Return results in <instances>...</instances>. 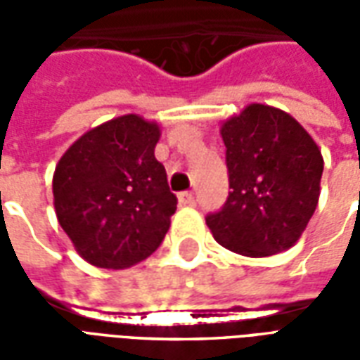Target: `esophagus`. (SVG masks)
Masks as SVG:
<instances>
[{"label":"esophagus","instance_id":"obj_1","mask_svg":"<svg viewBox=\"0 0 360 360\" xmlns=\"http://www.w3.org/2000/svg\"><path fill=\"white\" fill-rule=\"evenodd\" d=\"M179 204H181V206H195V204H196L195 195H193V193H181Z\"/></svg>","mask_w":360,"mask_h":360}]
</instances>
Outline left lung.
Here are the masks:
<instances>
[{"instance_id":"obj_1","label":"left lung","mask_w":360,"mask_h":360,"mask_svg":"<svg viewBox=\"0 0 360 360\" xmlns=\"http://www.w3.org/2000/svg\"><path fill=\"white\" fill-rule=\"evenodd\" d=\"M229 196L206 218L214 239L237 255L262 258L291 249L320 198L324 158L287 111L249 103L219 127Z\"/></svg>"}]
</instances>
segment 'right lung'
<instances>
[{
  "instance_id": "add662e5",
  "label": "right lung",
  "mask_w": 360,
  "mask_h": 360,
  "mask_svg": "<svg viewBox=\"0 0 360 360\" xmlns=\"http://www.w3.org/2000/svg\"><path fill=\"white\" fill-rule=\"evenodd\" d=\"M160 134L156 121L127 113L86 131L59 158L56 216L89 264L123 270L164 241L177 198L154 156Z\"/></svg>"
}]
</instances>
